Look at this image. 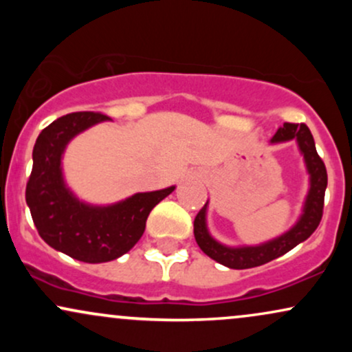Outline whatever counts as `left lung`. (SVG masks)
Masks as SVG:
<instances>
[{
  "label": "left lung",
  "mask_w": 352,
  "mask_h": 352,
  "mask_svg": "<svg viewBox=\"0 0 352 352\" xmlns=\"http://www.w3.org/2000/svg\"><path fill=\"white\" fill-rule=\"evenodd\" d=\"M289 140L296 142L298 151L302 155L306 172H308L309 177V188L308 193H306L305 204H302L300 218L285 233L268 241H263V243L230 246L218 241L210 233L207 225V201L205 207L199 212V215L195 217V221H193V235H195V240L201 252L208 254L217 263L233 270L261 266L274 260V258L283 256L296 245L308 240L313 235L314 230L318 228L322 217L324 192L326 187H328V173H326V167L322 164L321 157L318 155L313 135H311L309 129L305 124H283V127L278 129L276 134L272 137L270 144H285L289 142Z\"/></svg>",
  "instance_id": "8db88e82"
}]
</instances>
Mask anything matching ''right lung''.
I'll use <instances>...</instances> for the list:
<instances>
[{
    "instance_id": "1",
    "label": "right lung",
    "mask_w": 352,
    "mask_h": 352,
    "mask_svg": "<svg viewBox=\"0 0 352 352\" xmlns=\"http://www.w3.org/2000/svg\"><path fill=\"white\" fill-rule=\"evenodd\" d=\"M106 120L112 119L100 112H72L47 125L36 139L26 185V204L43 240L84 263H106L127 253L144 235L152 208L175 190L172 185L134 193L111 205L78 199L64 179V152L76 135Z\"/></svg>"
}]
</instances>
